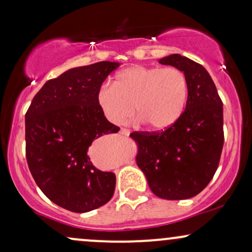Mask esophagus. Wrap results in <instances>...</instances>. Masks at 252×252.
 <instances>
[{"label": "esophagus", "mask_w": 252, "mask_h": 252, "mask_svg": "<svg viewBox=\"0 0 252 252\" xmlns=\"http://www.w3.org/2000/svg\"><path fill=\"white\" fill-rule=\"evenodd\" d=\"M120 132L122 135H129L130 134V130L129 129H126V128H122L120 130Z\"/></svg>", "instance_id": "34e87169"}]
</instances>
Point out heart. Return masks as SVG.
<instances>
[{
    "label": "heart",
    "mask_w": 252,
    "mask_h": 252,
    "mask_svg": "<svg viewBox=\"0 0 252 252\" xmlns=\"http://www.w3.org/2000/svg\"><path fill=\"white\" fill-rule=\"evenodd\" d=\"M189 98L187 77L178 67L131 66L118 72L111 85L97 92V104L106 120L120 124L134 114L152 130L178 122Z\"/></svg>",
    "instance_id": "heart-1"
}]
</instances>
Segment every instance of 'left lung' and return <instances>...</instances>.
<instances>
[{
	"mask_svg": "<svg viewBox=\"0 0 252 252\" xmlns=\"http://www.w3.org/2000/svg\"><path fill=\"white\" fill-rule=\"evenodd\" d=\"M178 67L189 82L186 109L178 122L161 131H135L136 162L156 196L184 200L212 180L224 144L222 102L209 72L180 54L158 60Z\"/></svg>",
	"mask_w": 252,
	"mask_h": 252,
	"instance_id": "obj_1",
	"label": "left lung"
}]
</instances>
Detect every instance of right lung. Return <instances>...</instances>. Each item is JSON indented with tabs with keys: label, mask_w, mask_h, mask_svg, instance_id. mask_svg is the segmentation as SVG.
Wrapping results in <instances>:
<instances>
[{
	"label": "right lung",
	"mask_w": 252,
	"mask_h": 252,
	"mask_svg": "<svg viewBox=\"0 0 252 252\" xmlns=\"http://www.w3.org/2000/svg\"><path fill=\"white\" fill-rule=\"evenodd\" d=\"M118 63L71 68L50 79L26 112V158L42 193L63 209L84 213L112 198L116 175L90 160L100 136L117 132L97 104V92Z\"/></svg>",
	"instance_id": "1"
}]
</instances>
